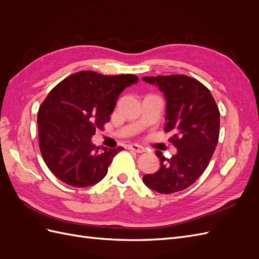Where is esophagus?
I'll return each mask as SVG.
<instances>
[{
    "label": "esophagus",
    "mask_w": 259,
    "mask_h": 259,
    "mask_svg": "<svg viewBox=\"0 0 259 259\" xmlns=\"http://www.w3.org/2000/svg\"><path fill=\"white\" fill-rule=\"evenodd\" d=\"M128 148L131 149V150L135 151V152H137V153H143V152H145V148H144L143 146L137 145V144L130 145V146H128Z\"/></svg>",
    "instance_id": "34e87169"
}]
</instances>
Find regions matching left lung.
I'll use <instances>...</instances> for the list:
<instances>
[{"label":"left lung","mask_w":259,"mask_h":259,"mask_svg":"<svg viewBox=\"0 0 259 259\" xmlns=\"http://www.w3.org/2000/svg\"><path fill=\"white\" fill-rule=\"evenodd\" d=\"M158 86L166 100L164 131L177 153L160 159V169L143 177L144 184L160 193H174L191 186L207 167L219 136V110L210 92L198 80L183 74L144 76Z\"/></svg>","instance_id":"left-lung-1"}]
</instances>
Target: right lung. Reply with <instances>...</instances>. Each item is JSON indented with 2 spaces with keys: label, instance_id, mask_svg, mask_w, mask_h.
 Masks as SVG:
<instances>
[{
  "label": "right lung",
  "instance_id": "obj_1",
  "mask_svg": "<svg viewBox=\"0 0 259 259\" xmlns=\"http://www.w3.org/2000/svg\"><path fill=\"white\" fill-rule=\"evenodd\" d=\"M138 77L81 71L50 92L37 113L40 150L46 165L61 182L73 187L97 184L122 150L92 143L96 130H104L120 94Z\"/></svg>",
  "mask_w": 259,
  "mask_h": 259
}]
</instances>
